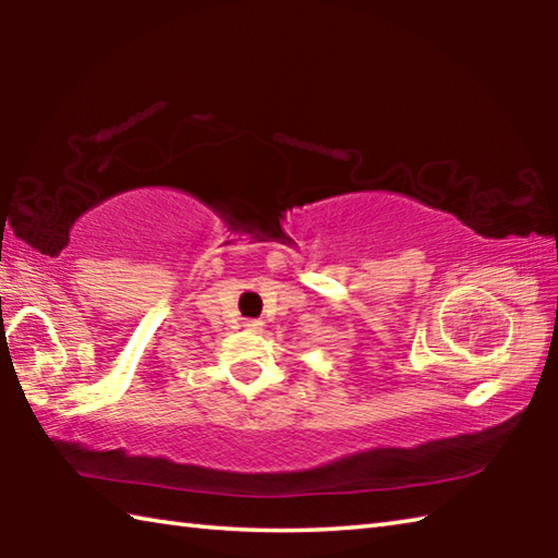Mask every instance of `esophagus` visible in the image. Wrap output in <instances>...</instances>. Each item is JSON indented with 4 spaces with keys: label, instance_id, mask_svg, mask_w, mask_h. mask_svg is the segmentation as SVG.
<instances>
[{
    "label": "esophagus",
    "instance_id": "esophagus-1",
    "mask_svg": "<svg viewBox=\"0 0 558 558\" xmlns=\"http://www.w3.org/2000/svg\"><path fill=\"white\" fill-rule=\"evenodd\" d=\"M245 327H248V329H260L263 323H260V319H248V323H245Z\"/></svg>",
    "mask_w": 558,
    "mask_h": 558
}]
</instances>
